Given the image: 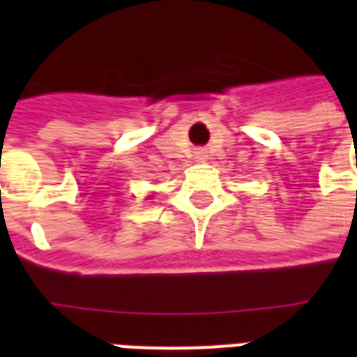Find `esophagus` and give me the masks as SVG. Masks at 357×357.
<instances>
[{
  "label": "esophagus",
  "instance_id": "esophagus-1",
  "mask_svg": "<svg viewBox=\"0 0 357 357\" xmlns=\"http://www.w3.org/2000/svg\"><path fill=\"white\" fill-rule=\"evenodd\" d=\"M206 151H204V150H202V151H198V159H206Z\"/></svg>",
  "mask_w": 357,
  "mask_h": 357
}]
</instances>
